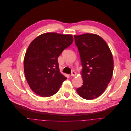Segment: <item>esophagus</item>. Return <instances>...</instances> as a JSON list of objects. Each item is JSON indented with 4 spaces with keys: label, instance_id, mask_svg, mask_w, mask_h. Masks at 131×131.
<instances>
[{
    "label": "esophagus",
    "instance_id": "34e87169",
    "mask_svg": "<svg viewBox=\"0 0 131 131\" xmlns=\"http://www.w3.org/2000/svg\"><path fill=\"white\" fill-rule=\"evenodd\" d=\"M75 75H76V73H75V72H72V74H70V76L71 77H75Z\"/></svg>",
    "mask_w": 131,
    "mask_h": 131
}]
</instances>
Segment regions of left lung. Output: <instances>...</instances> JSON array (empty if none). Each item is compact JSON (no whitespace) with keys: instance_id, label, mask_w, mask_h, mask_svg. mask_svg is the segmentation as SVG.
Returning a JSON list of instances; mask_svg holds the SVG:
<instances>
[{"instance_id":"8db88e82","label":"left lung","mask_w":131,"mask_h":131,"mask_svg":"<svg viewBox=\"0 0 131 131\" xmlns=\"http://www.w3.org/2000/svg\"><path fill=\"white\" fill-rule=\"evenodd\" d=\"M82 70L83 85L77 89L86 100H93L104 92L112 79L114 62L106 42L99 35L86 33L74 35Z\"/></svg>"}]
</instances>
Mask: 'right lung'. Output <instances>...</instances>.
Instances as JSON below:
<instances>
[{
  "label": "right lung",
  "instance_id": "obj_1",
  "mask_svg": "<svg viewBox=\"0 0 131 131\" xmlns=\"http://www.w3.org/2000/svg\"><path fill=\"white\" fill-rule=\"evenodd\" d=\"M73 42L72 35L46 33L30 43L24 58V72L34 92L43 97L57 92L67 79L59 72L57 58Z\"/></svg>",
  "mask_w": 131,
  "mask_h": 131
}]
</instances>
